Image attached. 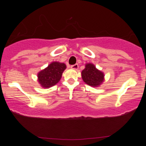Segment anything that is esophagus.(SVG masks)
Segmentation results:
<instances>
[{"instance_id":"obj_1","label":"esophagus","mask_w":146,"mask_h":146,"mask_svg":"<svg viewBox=\"0 0 146 146\" xmlns=\"http://www.w3.org/2000/svg\"><path fill=\"white\" fill-rule=\"evenodd\" d=\"M71 68H72L73 70H78V64H73L72 66H71Z\"/></svg>"}]
</instances>
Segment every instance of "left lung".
<instances>
[{
    "label": "left lung",
    "instance_id": "obj_1",
    "mask_svg": "<svg viewBox=\"0 0 146 146\" xmlns=\"http://www.w3.org/2000/svg\"><path fill=\"white\" fill-rule=\"evenodd\" d=\"M82 77L86 84L93 87L99 86L104 81V73L92 63L85 64V68L82 71Z\"/></svg>",
    "mask_w": 146,
    "mask_h": 146
}]
</instances>
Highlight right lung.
Masks as SVG:
<instances>
[{
    "instance_id": "obj_1",
    "label": "right lung",
    "mask_w": 146,
    "mask_h": 146,
    "mask_svg": "<svg viewBox=\"0 0 146 146\" xmlns=\"http://www.w3.org/2000/svg\"><path fill=\"white\" fill-rule=\"evenodd\" d=\"M66 68V66L64 63L52 62L47 68L38 73V82L44 88L55 85L61 78L62 74Z\"/></svg>"
}]
</instances>
